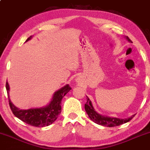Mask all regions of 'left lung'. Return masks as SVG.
Masks as SVG:
<instances>
[{
  "label": "left lung",
  "mask_w": 150,
  "mask_h": 150,
  "mask_svg": "<svg viewBox=\"0 0 150 150\" xmlns=\"http://www.w3.org/2000/svg\"><path fill=\"white\" fill-rule=\"evenodd\" d=\"M128 40L129 42H132L129 38H126ZM84 108L87 113L88 116L89 117L92 121L95 123H98L99 125H102L104 126H108V127H113V126H120V125L123 124L125 123H127L129 121L132 119L135 115H133L130 118H124V119H121V118H110V117H106L103 116V115L98 114L96 111L94 109L93 106H92V103L89 100L88 97H86V103L84 105Z\"/></svg>",
  "instance_id": "left-lung-1"
}]
</instances>
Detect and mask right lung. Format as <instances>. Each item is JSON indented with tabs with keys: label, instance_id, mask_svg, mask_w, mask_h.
Returning a JSON list of instances; mask_svg holds the SVG:
<instances>
[{
	"label": "right lung",
	"instance_id": "1",
	"mask_svg": "<svg viewBox=\"0 0 150 150\" xmlns=\"http://www.w3.org/2000/svg\"><path fill=\"white\" fill-rule=\"evenodd\" d=\"M32 36L26 41L31 39ZM6 90L8 96L9 106L13 115L27 124L35 127H44L52 124L58 118L61 112V100L65 95L71 89L69 84L55 92L50 104L41 108H32L29 110H20L11 103L9 98V85L8 81L6 84Z\"/></svg>",
	"mask_w": 150,
	"mask_h": 150
}]
</instances>
